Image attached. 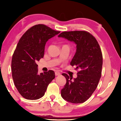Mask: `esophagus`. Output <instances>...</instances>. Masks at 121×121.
Here are the masks:
<instances>
[{
    "label": "esophagus",
    "mask_w": 121,
    "mask_h": 121,
    "mask_svg": "<svg viewBox=\"0 0 121 121\" xmlns=\"http://www.w3.org/2000/svg\"><path fill=\"white\" fill-rule=\"evenodd\" d=\"M55 75H56V76L60 75V72H55Z\"/></svg>",
    "instance_id": "obj_1"
}]
</instances>
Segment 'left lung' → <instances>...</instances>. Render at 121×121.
I'll return each instance as SVG.
<instances>
[{
	"instance_id": "left-lung-1",
	"label": "left lung",
	"mask_w": 121,
	"mask_h": 121,
	"mask_svg": "<svg viewBox=\"0 0 121 121\" xmlns=\"http://www.w3.org/2000/svg\"><path fill=\"white\" fill-rule=\"evenodd\" d=\"M58 37L77 44V51L70 65L75 66L78 70L77 78L73 79L67 74H62L67 82L61 90V96L71 103H82L93 94L101 77V50L95 38L86 31H64Z\"/></svg>"
}]
</instances>
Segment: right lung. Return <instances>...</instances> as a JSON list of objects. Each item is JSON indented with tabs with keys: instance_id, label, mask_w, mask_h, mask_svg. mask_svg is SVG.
Returning a JSON list of instances; mask_svg holds the SVG:
<instances>
[{
	"instance_id": "obj_1",
	"label": "right lung",
	"mask_w": 121,
	"mask_h": 121,
	"mask_svg": "<svg viewBox=\"0 0 121 121\" xmlns=\"http://www.w3.org/2000/svg\"><path fill=\"white\" fill-rule=\"evenodd\" d=\"M59 33L39 24L26 31L20 39L13 56L11 72L15 86L24 98L31 100L41 98L55 78L53 70L38 73L36 62L43 57L47 41Z\"/></svg>"
}]
</instances>
